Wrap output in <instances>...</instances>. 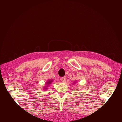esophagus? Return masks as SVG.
<instances>
[{
    "instance_id": "1",
    "label": "esophagus",
    "mask_w": 122,
    "mask_h": 122,
    "mask_svg": "<svg viewBox=\"0 0 122 122\" xmlns=\"http://www.w3.org/2000/svg\"><path fill=\"white\" fill-rule=\"evenodd\" d=\"M61 81L63 83H64L66 82V76H64V77H63L61 78Z\"/></svg>"
}]
</instances>
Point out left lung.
Masks as SVG:
<instances>
[{
    "label": "left lung",
    "instance_id": "8db88e82",
    "mask_svg": "<svg viewBox=\"0 0 122 122\" xmlns=\"http://www.w3.org/2000/svg\"><path fill=\"white\" fill-rule=\"evenodd\" d=\"M74 84H75V82H74Z\"/></svg>",
    "mask_w": 122,
    "mask_h": 122
}]
</instances>
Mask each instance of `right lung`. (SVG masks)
Listing matches in <instances>:
<instances>
[{
  "label": "right lung",
  "mask_w": 122,
  "mask_h": 122,
  "mask_svg": "<svg viewBox=\"0 0 122 122\" xmlns=\"http://www.w3.org/2000/svg\"><path fill=\"white\" fill-rule=\"evenodd\" d=\"M53 81L52 80H47V81L46 82V86H44V89H48L47 86H48L50 84H51V83H52ZM45 91H46V90H45Z\"/></svg>",
  "instance_id": "add662e5"
}]
</instances>
